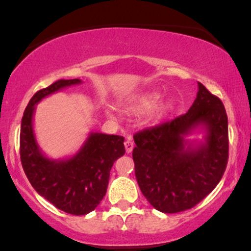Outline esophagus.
<instances>
[{"label": "esophagus", "instance_id": "34e87169", "mask_svg": "<svg viewBox=\"0 0 251 251\" xmlns=\"http://www.w3.org/2000/svg\"><path fill=\"white\" fill-rule=\"evenodd\" d=\"M124 145H125L126 152H127V153H131L132 150H133V148H134V144H133V142H132V139L126 140V142L124 143Z\"/></svg>", "mask_w": 251, "mask_h": 251}]
</instances>
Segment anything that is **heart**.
I'll list each match as a JSON object with an SVG mask.
<instances>
[{
    "instance_id": "b5f03b06",
    "label": "heart",
    "mask_w": 251,
    "mask_h": 251,
    "mask_svg": "<svg viewBox=\"0 0 251 251\" xmlns=\"http://www.w3.org/2000/svg\"><path fill=\"white\" fill-rule=\"evenodd\" d=\"M160 100H162V93L159 92H148L139 96L134 101L131 103L132 111L137 112V113H146V112H151L158 105L157 112L163 114L168 112L174 107V101L172 100H166L159 105Z\"/></svg>"
}]
</instances>
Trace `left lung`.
<instances>
[{"label": "left lung", "instance_id": "left-lung-1", "mask_svg": "<svg viewBox=\"0 0 251 251\" xmlns=\"http://www.w3.org/2000/svg\"><path fill=\"white\" fill-rule=\"evenodd\" d=\"M203 131L201 141L187 138ZM134 171L149 203L164 214L194 208L220 183L229 153L223 102L198 82L185 114L133 135Z\"/></svg>", "mask_w": 251, "mask_h": 251}]
</instances>
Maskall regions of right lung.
<instances>
[{
	"mask_svg": "<svg viewBox=\"0 0 251 251\" xmlns=\"http://www.w3.org/2000/svg\"><path fill=\"white\" fill-rule=\"evenodd\" d=\"M81 82L80 79H61L36 92L25 109L20 133L22 168L31 186L57 209L76 216L93 211L106 195L109 171L125 153L124 137L91 132L76 153L53 159L37 144L34 114L42 99Z\"/></svg>",
	"mask_w": 251,
	"mask_h": 251,
	"instance_id": "1",
	"label": "right lung"
}]
</instances>
